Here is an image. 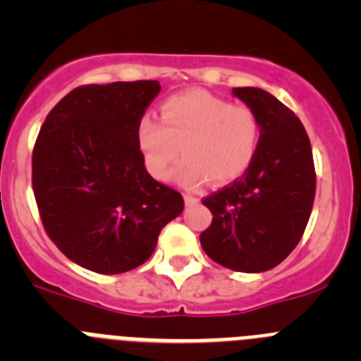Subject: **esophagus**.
<instances>
[{
	"mask_svg": "<svg viewBox=\"0 0 361 361\" xmlns=\"http://www.w3.org/2000/svg\"><path fill=\"white\" fill-rule=\"evenodd\" d=\"M184 202H186V206H195V204L199 202V199L193 195H190V193H186V195H184Z\"/></svg>",
	"mask_w": 361,
	"mask_h": 361,
	"instance_id": "1",
	"label": "esophagus"
}]
</instances>
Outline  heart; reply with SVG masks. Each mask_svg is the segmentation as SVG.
<instances>
[{
    "instance_id": "obj_1",
    "label": "heart",
    "mask_w": 361,
    "mask_h": 361,
    "mask_svg": "<svg viewBox=\"0 0 361 361\" xmlns=\"http://www.w3.org/2000/svg\"><path fill=\"white\" fill-rule=\"evenodd\" d=\"M137 142L149 175L168 177L175 168L178 186L195 190L206 180L228 184L247 171L260 142V121L245 104L204 90L171 95L161 104V121L145 116L137 124Z\"/></svg>"
}]
</instances>
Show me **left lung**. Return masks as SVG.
Segmentation results:
<instances>
[{
	"label": "left lung",
	"instance_id": "1",
	"mask_svg": "<svg viewBox=\"0 0 361 361\" xmlns=\"http://www.w3.org/2000/svg\"><path fill=\"white\" fill-rule=\"evenodd\" d=\"M260 121L257 155L244 175L202 204L213 220L200 233L212 260L240 273L279 266L300 242L311 216L317 171L304 124L260 88H233Z\"/></svg>",
	"mask_w": 361,
	"mask_h": 361
}]
</instances>
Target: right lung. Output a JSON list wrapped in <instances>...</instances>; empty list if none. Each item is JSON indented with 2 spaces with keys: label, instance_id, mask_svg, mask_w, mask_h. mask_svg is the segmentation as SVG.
I'll use <instances>...</instances> for the list:
<instances>
[{
  "label": "right lung",
  "instance_id": "obj_1",
  "mask_svg": "<svg viewBox=\"0 0 361 361\" xmlns=\"http://www.w3.org/2000/svg\"><path fill=\"white\" fill-rule=\"evenodd\" d=\"M159 81L82 85L50 110L32 152L41 222L66 258L101 275L135 269L184 209L145 168L137 124Z\"/></svg>",
  "mask_w": 361,
  "mask_h": 361
}]
</instances>
